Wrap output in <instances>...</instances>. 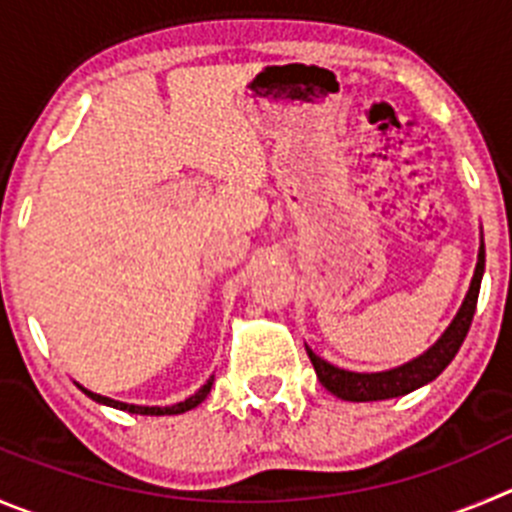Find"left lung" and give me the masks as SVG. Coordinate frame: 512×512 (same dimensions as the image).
<instances>
[{
  "label": "left lung",
  "mask_w": 512,
  "mask_h": 512,
  "mask_svg": "<svg viewBox=\"0 0 512 512\" xmlns=\"http://www.w3.org/2000/svg\"><path fill=\"white\" fill-rule=\"evenodd\" d=\"M482 275H485V242H482L480 237V250H477V265L475 272H472L470 290H467L465 300H462L460 310H457V315L452 318L450 326L444 328L442 336H439L427 351L419 353L417 358H412L407 364L396 366V369L371 371V374H366V371H348L341 369V366H333L331 361L318 356L313 348L305 346L318 381H321L333 396H338V399L343 401L396 399V396L412 394L419 386L434 381L452 364V358L457 356L467 331H470L472 315H475L477 308V295H480Z\"/></svg>",
  "instance_id": "8db88e82"
}]
</instances>
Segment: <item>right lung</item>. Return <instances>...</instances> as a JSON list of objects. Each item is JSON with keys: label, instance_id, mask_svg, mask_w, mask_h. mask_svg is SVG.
Instances as JSON below:
<instances>
[{"label": "right lung", "instance_id": "add662e5", "mask_svg": "<svg viewBox=\"0 0 512 512\" xmlns=\"http://www.w3.org/2000/svg\"><path fill=\"white\" fill-rule=\"evenodd\" d=\"M212 384H214V376H209L207 384L202 386L199 391H194V394L189 396V399L184 401H176V404H171V407H141V404H126V401H116L111 399V396H100L95 394V391L85 389V386H80L83 389V394H88L90 399L98 401V404H105V407H113V409H121V412H128V414H146V417H164V414H184L189 412V409L199 407L204 399H207V394L212 391Z\"/></svg>", "mask_w": 512, "mask_h": 512}]
</instances>
